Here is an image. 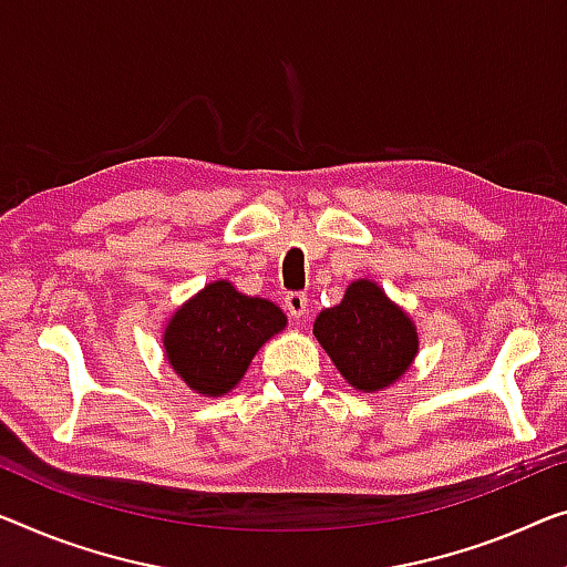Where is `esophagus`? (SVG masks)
<instances>
[{
    "mask_svg": "<svg viewBox=\"0 0 567 567\" xmlns=\"http://www.w3.org/2000/svg\"><path fill=\"white\" fill-rule=\"evenodd\" d=\"M285 308L292 318H302L308 308V295L306 292H287L285 295Z\"/></svg>",
    "mask_w": 567,
    "mask_h": 567,
    "instance_id": "1",
    "label": "esophagus"
}]
</instances>
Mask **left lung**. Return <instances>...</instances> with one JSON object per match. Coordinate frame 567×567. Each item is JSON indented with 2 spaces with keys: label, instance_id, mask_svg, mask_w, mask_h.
<instances>
[{
  "label": "left lung",
  "instance_id": "obj_1",
  "mask_svg": "<svg viewBox=\"0 0 567 567\" xmlns=\"http://www.w3.org/2000/svg\"><path fill=\"white\" fill-rule=\"evenodd\" d=\"M318 343L359 392H382L417 357V328L371 280L346 287L343 300L312 323Z\"/></svg>",
  "mask_w": 567,
  "mask_h": 567
}]
</instances>
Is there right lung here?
I'll list each match as a JSON object with an SVG mask.
<instances>
[{"label":"right lung","instance_id":"add662e5","mask_svg":"<svg viewBox=\"0 0 567 567\" xmlns=\"http://www.w3.org/2000/svg\"><path fill=\"white\" fill-rule=\"evenodd\" d=\"M285 326V312L275 302L216 280L167 320L165 357L190 390L221 396L241 382L255 353Z\"/></svg>","mask_w":567,"mask_h":567}]
</instances>
